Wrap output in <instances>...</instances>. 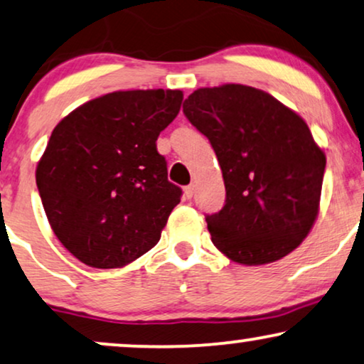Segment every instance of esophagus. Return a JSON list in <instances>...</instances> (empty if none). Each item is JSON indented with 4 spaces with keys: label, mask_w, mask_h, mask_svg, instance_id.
Wrapping results in <instances>:
<instances>
[{
    "label": "esophagus",
    "mask_w": 364,
    "mask_h": 364,
    "mask_svg": "<svg viewBox=\"0 0 364 364\" xmlns=\"http://www.w3.org/2000/svg\"><path fill=\"white\" fill-rule=\"evenodd\" d=\"M183 193H186L187 199H192L193 193H196V183H191V186H187L186 188H183Z\"/></svg>",
    "instance_id": "34e87169"
}]
</instances>
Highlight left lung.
<instances>
[{"label": "left lung", "instance_id": "left-lung-1", "mask_svg": "<svg viewBox=\"0 0 364 364\" xmlns=\"http://www.w3.org/2000/svg\"><path fill=\"white\" fill-rule=\"evenodd\" d=\"M183 113L209 139L225 204L207 215L212 242L230 261L262 266L294 251L319 214L326 155L309 127L262 90L199 88Z\"/></svg>", "mask_w": 364, "mask_h": 364}]
</instances>
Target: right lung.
Masks as SVG:
<instances>
[{
  "label": "right lung",
  "instance_id": "right-lung-1",
  "mask_svg": "<svg viewBox=\"0 0 364 364\" xmlns=\"http://www.w3.org/2000/svg\"><path fill=\"white\" fill-rule=\"evenodd\" d=\"M182 100L181 90L107 93L51 132L36 186L55 235L78 261L124 267L160 240L182 191L155 141Z\"/></svg>",
  "mask_w": 364,
  "mask_h": 364
}]
</instances>
